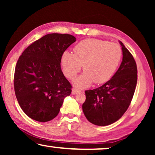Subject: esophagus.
<instances>
[{
    "label": "esophagus",
    "mask_w": 155,
    "mask_h": 155,
    "mask_svg": "<svg viewBox=\"0 0 155 155\" xmlns=\"http://www.w3.org/2000/svg\"><path fill=\"white\" fill-rule=\"evenodd\" d=\"M80 91L78 90H76V89H73V90H72V94H77L78 93H79Z\"/></svg>",
    "instance_id": "esophagus-1"
}]
</instances>
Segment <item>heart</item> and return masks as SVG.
<instances>
[{
	"label": "heart",
	"mask_w": 155,
	"mask_h": 155,
	"mask_svg": "<svg viewBox=\"0 0 155 155\" xmlns=\"http://www.w3.org/2000/svg\"><path fill=\"white\" fill-rule=\"evenodd\" d=\"M122 57L120 46L116 43L96 39L80 41L74 48V54L68 51L61 57L63 72L73 79L83 65L84 73L74 81L75 87L85 88L93 82L104 83L112 77Z\"/></svg>",
	"instance_id": "heart-1"
}]
</instances>
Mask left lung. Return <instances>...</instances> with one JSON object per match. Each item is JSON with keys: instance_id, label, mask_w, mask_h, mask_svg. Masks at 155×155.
Wrapping results in <instances>:
<instances>
[{"instance_id": "8db88e82", "label": "left lung", "mask_w": 155, "mask_h": 155, "mask_svg": "<svg viewBox=\"0 0 155 155\" xmlns=\"http://www.w3.org/2000/svg\"><path fill=\"white\" fill-rule=\"evenodd\" d=\"M119 43L123 58L118 71L102 86L85 91L82 111L87 119L97 126H108L119 119L128 109L136 87V63L124 44Z\"/></svg>"}]
</instances>
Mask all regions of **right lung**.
Wrapping results in <instances>:
<instances>
[{"instance_id": "right-lung-1", "label": "right lung", "mask_w": 155, "mask_h": 155, "mask_svg": "<svg viewBox=\"0 0 155 155\" xmlns=\"http://www.w3.org/2000/svg\"><path fill=\"white\" fill-rule=\"evenodd\" d=\"M76 41L73 35L48 34L29 45L19 58L14 76L16 98L31 119L47 122L60 111L71 84L61 68L62 55Z\"/></svg>"}]
</instances>
